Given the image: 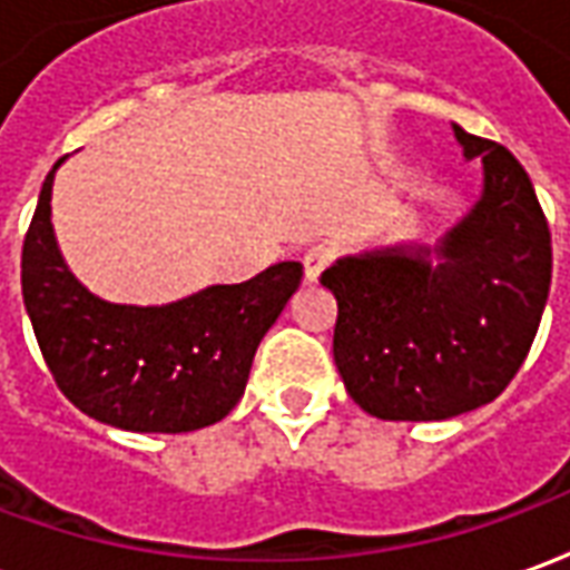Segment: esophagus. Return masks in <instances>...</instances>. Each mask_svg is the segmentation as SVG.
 <instances>
[{
	"label": "esophagus",
	"mask_w": 570,
	"mask_h": 570,
	"mask_svg": "<svg viewBox=\"0 0 570 570\" xmlns=\"http://www.w3.org/2000/svg\"><path fill=\"white\" fill-rule=\"evenodd\" d=\"M333 259V253L326 247H311L305 249V256H302V268H305V284H314L317 277L323 274V268L330 265Z\"/></svg>",
	"instance_id": "34e87169"
}]
</instances>
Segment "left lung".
I'll list each match as a JSON object with an SVG mask.
<instances>
[{
    "label": "left lung",
    "mask_w": 570,
    "mask_h": 570,
    "mask_svg": "<svg viewBox=\"0 0 570 570\" xmlns=\"http://www.w3.org/2000/svg\"><path fill=\"white\" fill-rule=\"evenodd\" d=\"M452 130L485 176L464 219L433 249L375 247L321 274L338 302V375L382 421H445L491 403L525 363L550 296V225L522 164Z\"/></svg>",
    "instance_id": "left-lung-1"
}]
</instances>
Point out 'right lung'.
I'll use <instances>...</instances> for the list:
<instances>
[{
  "instance_id": "add662e5",
  "label": "right lung",
  "mask_w": 570,
  "mask_h": 570,
  "mask_svg": "<svg viewBox=\"0 0 570 570\" xmlns=\"http://www.w3.org/2000/svg\"><path fill=\"white\" fill-rule=\"evenodd\" d=\"M45 176L23 237L20 284L42 357L69 403L134 433H188L223 421L247 387L262 335L302 284L277 262L244 284H216L170 305H116L76 281L57 247Z\"/></svg>"
}]
</instances>
